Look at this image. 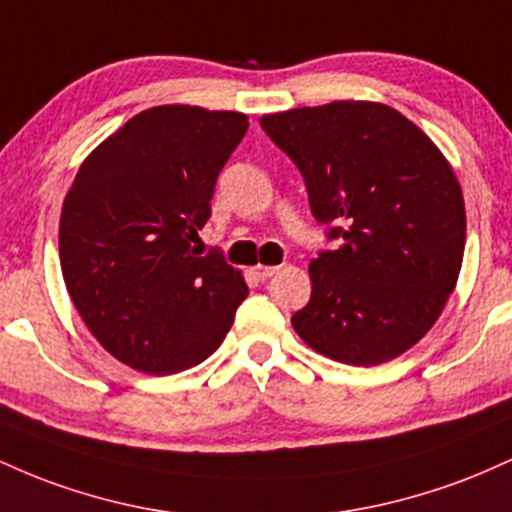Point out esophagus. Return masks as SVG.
I'll use <instances>...</instances> for the list:
<instances>
[{
	"instance_id": "34e87169",
	"label": "esophagus",
	"mask_w": 512,
	"mask_h": 512,
	"mask_svg": "<svg viewBox=\"0 0 512 512\" xmlns=\"http://www.w3.org/2000/svg\"><path fill=\"white\" fill-rule=\"evenodd\" d=\"M275 271H278L275 266H261V263L251 268V273H254V278H258V280H268L271 275H275Z\"/></svg>"
}]
</instances>
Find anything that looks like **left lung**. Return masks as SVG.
Wrapping results in <instances>:
<instances>
[{
    "label": "left lung",
    "instance_id": "left-lung-1",
    "mask_svg": "<svg viewBox=\"0 0 512 512\" xmlns=\"http://www.w3.org/2000/svg\"><path fill=\"white\" fill-rule=\"evenodd\" d=\"M300 169L314 220L341 239L309 263L297 336L346 365H380L426 336L457 283L467 237L455 171L394 108L333 101L261 118Z\"/></svg>",
    "mask_w": 512,
    "mask_h": 512
}]
</instances>
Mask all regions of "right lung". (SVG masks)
Masks as SVG:
<instances>
[{
  "mask_svg": "<svg viewBox=\"0 0 512 512\" xmlns=\"http://www.w3.org/2000/svg\"><path fill=\"white\" fill-rule=\"evenodd\" d=\"M249 120L198 106L137 113L79 166L60 217V266L84 324L149 375L203 363L249 295L220 251L193 241Z\"/></svg>",
  "mask_w": 512,
  "mask_h": 512,
  "instance_id": "right-lung-1",
  "label": "right lung"
}]
</instances>
